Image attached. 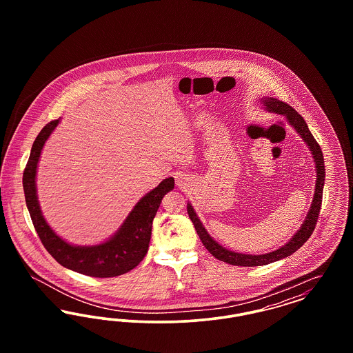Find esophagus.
<instances>
[{
    "label": "esophagus",
    "mask_w": 353,
    "mask_h": 353,
    "mask_svg": "<svg viewBox=\"0 0 353 353\" xmlns=\"http://www.w3.org/2000/svg\"><path fill=\"white\" fill-rule=\"evenodd\" d=\"M174 179H176V184H177V186H186V184L189 183V179H190V177H189L186 173L177 172L176 176H174Z\"/></svg>",
    "instance_id": "34e87169"
}]
</instances>
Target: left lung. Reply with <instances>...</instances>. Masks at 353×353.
Here are the masks:
<instances>
[{"instance_id": "left-lung-1", "label": "left lung", "mask_w": 353, "mask_h": 353, "mask_svg": "<svg viewBox=\"0 0 353 353\" xmlns=\"http://www.w3.org/2000/svg\"><path fill=\"white\" fill-rule=\"evenodd\" d=\"M259 103L265 111L269 114H275V115H282L285 117L287 123L296 131L308 147V150L312 154L314 163H315V172H316V180H315V189H314V197L311 206L308 209V213L305 219L303 221L301 228L296 230V233L292 235L283 246L274 252H266V254H243V252H232L226 248H223L221 243H219L212 235L208 233L205 226L202 225L201 219L197 216L196 210L193 209L192 203L188 202L186 209L189 219H192L194 229L200 239L203 243V246L208 249V252L213 254L219 261H223L229 265L234 266H246V268H252V266H265L272 262H276L279 259H283L285 256L292 255L299 248H302L304 242L311 236L316 219L319 216L320 206H321V196H323V188H324V180H325V169H324V157L323 152L320 150L319 144L314 139L312 134L308 130L307 123L304 119L287 103L278 101L275 98H269V97H262L259 99Z\"/></svg>"}]
</instances>
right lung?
Listing matches in <instances>:
<instances>
[{"instance_id": "obj_1", "label": "right lung", "mask_w": 353, "mask_h": 353, "mask_svg": "<svg viewBox=\"0 0 353 353\" xmlns=\"http://www.w3.org/2000/svg\"><path fill=\"white\" fill-rule=\"evenodd\" d=\"M59 123L61 118L52 120L37 136L22 177L26 206L34 228L46 250L63 268L94 278H111L125 274L136 268L148 252L152 222L163 197L174 188V179L163 180L143 196L118 230L101 243L88 246L70 243L57 234L48 223L37 193V170L41 153Z\"/></svg>"}]
</instances>
